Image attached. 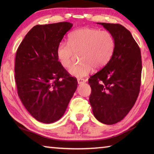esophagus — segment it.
Masks as SVG:
<instances>
[{
    "mask_svg": "<svg viewBox=\"0 0 154 154\" xmlns=\"http://www.w3.org/2000/svg\"><path fill=\"white\" fill-rule=\"evenodd\" d=\"M77 82H78V84H83V83H86L87 80L84 79H78Z\"/></svg>",
    "mask_w": 154,
    "mask_h": 154,
    "instance_id": "34e87169",
    "label": "esophagus"
}]
</instances>
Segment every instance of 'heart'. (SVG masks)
<instances>
[{"mask_svg": "<svg viewBox=\"0 0 154 154\" xmlns=\"http://www.w3.org/2000/svg\"><path fill=\"white\" fill-rule=\"evenodd\" d=\"M114 50V40L106 31L83 28L69 35L67 43L60 42L57 48V57L61 65L68 68L72 63L73 53H79V63L71 66L69 73L73 77L82 78L89 75L93 68L100 69L109 63Z\"/></svg>", "mask_w": 154, "mask_h": 154, "instance_id": "heart-1", "label": "heart"}]
</instances>
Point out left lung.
<instances>
[{
	"label": "left lung",
	"instance_id": "left-lung-1",
	"mask_svg": "<svg viewBox=\"0 0 154 154\" xmlns=\"http://www.w3.org/2000/svg\"><path fill=\"white\" fill-rule=\"evenodd\" d=\"M114 40L112 57L89 79V102L94 117L111 125L122 120L138 97L142 73L140 49L129 30L119 24L97 22Z\"/></svg>",
	"mask_w": 154,
	"mask_h": 154
}]
</instances>
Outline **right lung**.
<instances>
[{
	"label": "right lung",
	"instance_id": "obj_1",
	"mask_svg": "<svg viewBox=\"0 0 154 154\" xmlns=\"http://www.w3.org/2000/svg\"><path fill=\"white\" fill-rule=\"evenodd\" d=\"M73 24L62 22L36 25L16 51L15 80L18 94L35 119L50 124L60 120L77 88L57 57V48Z\"/></svg>",
	"mask_w": 154,
	"mask_h": 154
}]
</instances>
